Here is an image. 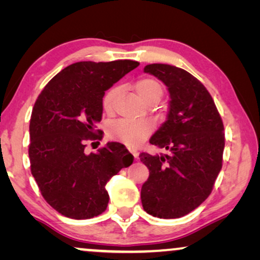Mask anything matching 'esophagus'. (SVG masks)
Returning <instances> with one entry per match:
<instances>
[{
	"label": "esophagus",
	"instance_id": "esophagus-1",
	"mask_svg": "<svg viewBox=\"0 0 260 260\" xmlns=\"http://www.w3.org/2000/svg\"><path fill=\"white\" fill-rule=\"evenodd\" d=\"M129 151L131 152V154L134 155V157H135V158H137V157H138V152H137L136 149H134V148H129Z\"/></svg>",
	"mask_w": 260,
	"mask_h": 260
}]
</instances>
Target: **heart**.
<instances>
[{
  "instance_id": "obj_1",
  "label": "heart",
  "mask_w": 260,
  "mask_h": 260,
  "mask_svg": "<svg viewBox=\"0 0 260 260\" xmlns=\"http://www.w3.org/2000/svg\"><path fill=\"white\" fill-rule=\"evenodd\" d=\"M135 91L141 101L148 103L151 99H159L163 93L162 85L152 78H142L135 84ZM119 88L112 87L106 92L103 98V109L105 112L111 113L115 108L116 99L118 97ZM152 124L144 120L120 119L110 124L108 135L113 140L120 141L127 145H136L145 140L152 133Z\"/></svg>"
}]
</instances>
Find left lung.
I'll return each instance as SVG.
<instances>
[{
    "instance_id": "left-lung-1",
    "label": "left lung",
    "mask_w": 260,
    "mask_h": 260,
    "mask_svg": "<svg viewBox=\"0 0 260 260\" xmlns=\"http://www.w3.org/2000/svg\"><path fill=\"white\" fill-rule=\"evenodd\" d=\"M144 72L165 83L170 102L167 120L149 141L168 154H140L149 169L142 205L152 216L181 218L212 193L222 167V119L207 88L189 72L167 63H150Z\"/></svg>"
}]
</instances>
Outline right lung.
Returning a JSON list of instances; mask_svg holds the SVG:
<instances>
[{
  "label": "right lung",
  "mask_w": 260,
  "mask_h": 260,
  "mask_svg": "<svg viewBox=\"0 0 260 260\" xmlns=\"http://www.w3.org/2000/svg\"><path fill=\"white\" fill-rule=\"evenodd\" d=\"M140 65L133 60L80 61L53 77L35 102L29 123L30 172L48 205L71 219H90L108 207L106 183L134 156L109 142L86 154V142L99 141L103 97Z\"/></svg>",
  "instance_id": "add662e5"
}]
</instances>
